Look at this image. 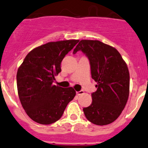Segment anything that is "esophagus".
<instances>
[{"label":"esophagus","mask_w":148,"mask_h":148,"mask_svg":"<svg viewBox=\"0 0 148 148\" xmlns=\"http://www.w3.org/2000/svg\"><path fill=\"white\" fill-rule=\"evenodd\" d=\"M83 93H84V91H83V90H80V91L77 92V95H82Z\"/></svg>","instance_id":"34e87169"}]
</instances>
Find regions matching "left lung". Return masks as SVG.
<instances>
[{"label": "left lung", "instance_id": "1", "mask_svg": "<svg viewBox=\"0 0 148 148\" xmlns=\"http://www.w3.org/2000/svg\"><path fill=\"white\" fill-rule=\"evenodd\" d=\"M79 51L88 57L92 78L97 82L92 101L83 108L84 114L92 124L107 125L117 119L128 100V67L115 48L99 40H82L73 53Z\"/></svg>", "mask_w": 148, "mask_h": 148}]
</instances>
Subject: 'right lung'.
Masks as SVG:
<instances>
[{
    "mask_svg": "<svg viewBox=\"0 0 148 148\" xmlns=\"http://www.w3.org/2000/svg\"><path fill=\"white\" fill-rule=\"evenodd\" d=\"M78 40L49 42L32 50L18 69L17 90L20 102L31 119L51 124L61 119L66 106L76 95L71 87L54 85L61 71V63Z\"/></svg>",
    "mask_w": 148,
    "mask_h": 148,
    "instance_id": "add662e5",
    "label": "right lung"
}]
</instances>
